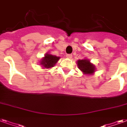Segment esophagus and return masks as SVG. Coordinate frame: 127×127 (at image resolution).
<instances>
[{
	"mask_svg": "<svg viewBox=\"0 0 127 127\" xmlns=\"http://www.w3.org/2000/svg\"><path fill=\"white\" fill-rule=\"evenodd\" d=\"M66 57L67 58H69V59H71L72 58V55L71 54H67V55H66Z\"/></svg>",
	"mask_w": 127,
	"mask_h": 127,
	"instance_id": "obj_1",
	"label": "esophagus"
}]
</instances>
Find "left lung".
<instances>
[{"instance_id":"1","label":"left lung","mask_w":127,"mask_h":127,"mask_svg":"<svg viewBox=\"0 0 127 127\" xmlns=\"http://www.w3.org/2000/svg\"><path fill=\"white\" fill-rule=\"evenodd\" d=\"M78 68L80 69L84 74L92 75L95 72L96 67L95 65L90 63L87 59L78 60L77 62Z\"/></svg>"}]
</instances>
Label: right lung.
<instances>
[{"instance_id":"right-lung-1","label":"right lung","mask_w":127,"mask_h":127,"mask_svg":"<svg viewBox=\"0 0 127 127\" xmlns=\"http://www.w3.org/2000/svg\"><path fill=\"white\" fill-rule=\"evenodd\" d=\"M60 60V57L53 56L49 53H46L44 58H42L40 62V64L43 68H51L53 67Z\"/></svg>"}]
</instances>
